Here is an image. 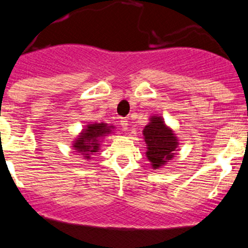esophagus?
<instances>
[{
	"mask_svg": "<svg viewBox=\"0 0 248 248\" xmlns=\"http://www.w3.org/2000/svg\"><path fill=\"white\" fill-rule=\"evenodd\" d=\"M120 124L124 130H128V120L127 119H121L120 120Z\"/></svg>",
	"mask_w": 248,
	"mask_h": 248,
	"instance_id": "esophagus-1",
	"label": "esophagus"
}]
</instances>
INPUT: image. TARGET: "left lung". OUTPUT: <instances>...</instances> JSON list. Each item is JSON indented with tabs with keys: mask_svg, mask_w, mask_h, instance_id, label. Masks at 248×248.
<instances>
[{
	"mask_svg": "<svg viewBox=\"0 0 248 248\" xmlns=\"http://www.w3.org/2000/svg\"><path fill=\"white\" fill-rule=\"evenodd\" d=\"M143 135L148 146L147 157L154 168H160L172 157L178 142L161 118H152L150 124L144 128Z\"/></svg>",
	"mask_w": 248,
	"mask_h": 248,
	"instance_id": "8db88e82",
	"label": "left lung"
}]
</instances>
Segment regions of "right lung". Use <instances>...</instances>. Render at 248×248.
<instances>
[{
    "label": "right lung",
    "instance_id": "add662e5",
    "mask_svg": "<svg viewBox=\"0 0 248 248\" xmlns=\"http://www.w3.org/2000/svg\"><path fill=\"white\" fill-rule=\"evenodd\" d=\"M108 132H109V127H107L104 124H90L86 129H84V133L81 134L79 140L75 141L73 148H76V150L84 154V155H90V154L95 153L99 148L98 138L105 135ZM86 157H88V156H86Z\"/></svg>",
    "mask_w": 248,
    "mask_h": 248
}]
</instances>
